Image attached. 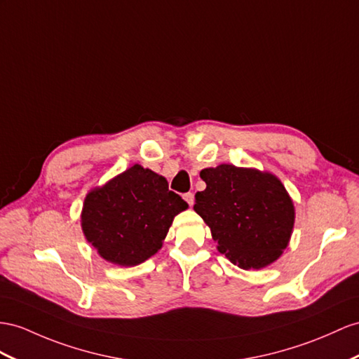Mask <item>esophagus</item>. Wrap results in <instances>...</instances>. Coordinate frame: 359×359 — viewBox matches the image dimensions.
Listing matches in <instances>:
<instances>
[{
	"label": "esophagus",
	"instance_id": "1",
	"mask_svg": "<svg viewBox=\"0 0 359 359\" xmlns=\"http://www.w3.org/2000/svg\"><path fill=\"white\" fill-rule=\"evenodd\" d=\"M183 198H185V201L189 206L194 205V194H192V192H187V194H183Z\"/></svg>",
	"mask_w": 359,
	"mask_h": 359
}]
</instances>
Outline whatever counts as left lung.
Masks as SVG:
<instances>
[{
  "instance_id": "8db88e82",
  "label": "left lung",
  "mask_w": 359,
  "mask_h": 359,
  "mask_svg": "<svg viewBox=\"0 0 359 359\" xmlns=\"http://www.w3.org/2000/svg\"><path fill=\"white\" fill-rule=\"evenodd\" d=\"M206 189L196 194L194 210L210 227L219 253L244 270H259L287 249L294 205L271 172L222 163L205 168Z\"/></svg>"
}]
</instances>
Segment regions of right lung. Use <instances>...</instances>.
I'll return each mask as SVG.
<instances>
[{
    "mask_svg": "<svg viewBox=\"0 0 359 359\" xmlns=\"http://www.w3.org/2000/svg\"><path fill=\"white\" fill-rule=\"evenodd\" d=\"M187 208L167 179L136 163L88 192L81 229L101 258L133 267L161 249L174 217Z\"/></svg>",
    "mask_w": 359,
    "mask_h": 359,
    "instance_id": "obj_1",
    "label": "right lung"
}]
</instances>
